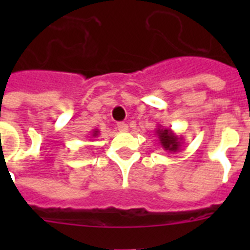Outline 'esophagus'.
I'll return each instance as SVG.
<instances>
[{"instance_id": "esophagus-1", "label": "esophagus", "mask_w": 250, "mask_h": 250, "mask_svg": "<svg viewBox=\"0 0 250 250\" xmlns=\"http://www.w3.org/2000/svg\"><path fill=\"white\" fill-rule=\"evenodd\" d=\"M118 129L120 130V131H127V130H129V126H127V124L125 123H119Z\"/></svg>"}]
</instances>
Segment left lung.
Returning a JSON list of instances; mask_svg holds the SVG:
<instances>
[{"label": "left lung", "instance_id": "left-lung-1", "mask_svg": "<svg viewBox=\"0 0 250 250\" xmlns=\"http://www.w3.org/2000/svg\"><path fill=\"white\" fill-rule=\"evenodd\" d=\"M155 134L159 138L161 147L167 152H178L184 144V138L182 135H176L171 129H165L161 125H158Z\"/></svg>", "mask_w": 250, "mask_h": 250}]
</instances>
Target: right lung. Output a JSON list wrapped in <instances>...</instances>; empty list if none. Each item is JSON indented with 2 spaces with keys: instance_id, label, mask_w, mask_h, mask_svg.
Listing matches in <instances>:
<instances>
[{
  "instance_id": "add662e5",
  "label": "right lung",
  "mask_w": 250,
  "mask_h": 250,
  "mask_svg": "<svg viewBox=\"0 0 250 250\" xmlns=\"http://www.w3.org/2000/svg\"><path fill=\"white\" fill-rule=\"evenodd\" d=\"M99 130L98 129H95V130H92V132H91V138H96V136L99 135Z\"/></svg>"
}]
</instances>
